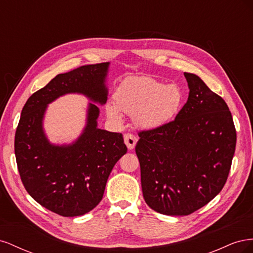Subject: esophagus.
I'll list each match as a JSON object with an SVG mask.
<instances>
[{
    "mask_svg": "<svg viewBox=\"0 0 253 253\" xmlns=\"http://www.w3.org/2000/svg\"><path fill=\"white\" fill-rule=\"evenodd\" d=\"M125 143L126 144V147L128 150H133L136 145L137 142V137L131 133H127L125 135Z\"/></svg>",
    "mask_w": 253,
    "mask_h": 253,
    "instance_id": "esophagus-1",
    "label": "esophagus"
}]
</instances>
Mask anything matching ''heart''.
<instances>
[{"instance_id": "b5f03b06", "label": "heart", "mask_w": 253, "mask_h": 253, "mask_svg": "<svg viewBox=\"0 0 253 253\" xmlns=\"http://www.w3.org/2000/svg\"><path fill=\"white\" fill-rule=\"evenodd\" d=\"M106 106L109 116L120 120L121 112L134 116L137 126L156 128L172 120L182 105L183 94L176 84L151 77H132L122 82Z\"/></svg>"}]
</instances>
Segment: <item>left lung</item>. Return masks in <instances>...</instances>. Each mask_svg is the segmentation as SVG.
<instances>
[{"label":"left lung","instance_id":"1","mask_svg":"<svg viewBox=\"0 0 253 253\" xmlns=\"http://www.w3.org/2000/svg\"><path fill=\"white\" fill-rule=\"evenodd\" d=\"M186 104L174 120L140 131L135 151L147 205L166 215H189L227 181L236 144L231 112L198 76L185 73Z\"/></svg>","mask_w":253,"mask_h":253}]
</instances>
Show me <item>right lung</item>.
I'll return each instance as SVG.
<instances>
[{
    "instance_id": "obj_1",
    "label": "right lung",
    "mask_w": 253,
    "mask_h": 253,
    "mask_svg": "<svg viewBox=\"0 0 253 253\" xmlns=\"http://www.w3.org/2000/svg\"><path fill=\"white\" fill-rule=\"evenodd\" d=\"M109 62L82 65L59 74L28 98L14 136V154L28 194L61 216L83 215L101 202L106 181L127 149L121 133L97 127L99 109L88 104L83 133L68 145L51 144L42 121L47 104L60 96L79 93L104 104Z\"/></svg>"
}]
</instances>
